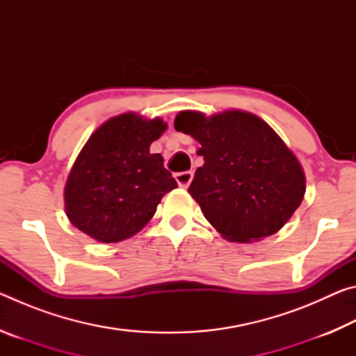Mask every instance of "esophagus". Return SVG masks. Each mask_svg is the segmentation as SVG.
I'll return each instance as SVG.
<instances>
[{"mask_svg": "<svg viewBox=\"0 0 356 356\" xmlns=\"http://www.w3.org/2000/svg\"><path fill=\"white\" fill-rule=\"evenodd\" d=\"M176 180L177 184L182 186V188H186L191 184L193 180V171H182V172H177L176 174Z\"/></svg>", "mask_w": 356, "mask_h": 356, "instance_id": "esophagus-1", "label": "esophagus"}]
</instances>
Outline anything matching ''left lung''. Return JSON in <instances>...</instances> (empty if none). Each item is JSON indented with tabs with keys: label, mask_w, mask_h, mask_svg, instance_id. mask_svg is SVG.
<instances>
[{
	"label": "left lung",
	"mask_w": 356,
	"mask_h": 356,
	"mask_svg": "<svg viewBox=\"0 0 356 356\" xmlns=\"http://www.w3.org/2000/svg\"><path fill=\"white\" fill-rule=\"evenodd\" d=\"M174 129L200 141L188 188L206 218L231 242L272 236L291 220L305 196V174L267 122L254 114L226 111L206 118L182 111Z\"/></svg>",
	"instance_id": "left-lung-1"
}]
</instances>
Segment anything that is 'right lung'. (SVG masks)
<instances>
[{"instance_id":"right-lung-1","label":"right lung","mask_w":356,"mask_h":356,"mask_svg":"<svg viewBox=\"0 0 356 356\" xmlns=\"http://www.w3.org/2000/svg\"><path fill=\"white\" fill-rule=\"evenodd\" d=\"M166 129L161 119L120 114L94 131L75 160L64 190L72 225L104 243L125 240L147 225L177 182L150 154Z\"/></svg>"}]
</instances>
